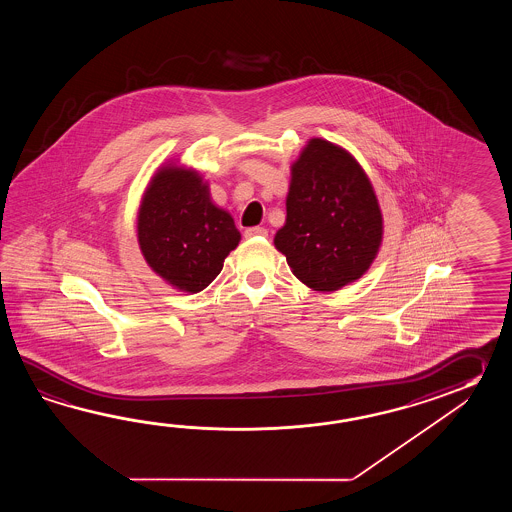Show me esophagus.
I'll list each match as a JSON object with an SVG mask.
<instances>
[{
  "label": "esophagus",
  "mask_w": 512,
  "mask_h": 512,
  "mask_svg": "<svg viewBox=\"0 0 512 512\" xmlns=\"http://www.w3.org/2000/svg\"><path fill=\"white\" fill-rule=\"evenodd\" d=\"M258 236H267V229L251 227V229L245 230V238H258Z\"/></svg>",
  "instance_id": "1"
}]
</instances>
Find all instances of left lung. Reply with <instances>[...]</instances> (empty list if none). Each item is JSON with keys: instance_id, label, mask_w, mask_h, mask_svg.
<instances>
[{"instance_id": "obj_1", "label": "left lung", "mask_w": 512, "mask_h": 512, "mask_svg": "<svg viewBox=\"0 0 512 512\" xmlns=\"http://www.w3.org/2000/svg\"><path fill=\"white\" fill-rule=\"evenodd\" d=\"M382 240L377 197L359 163L311 139L293 164L287 219L274 245L315 291H337L368 271Z\"/></svg>"}]
</instances>
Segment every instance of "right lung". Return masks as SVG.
<instances>
[{"mask_svg":"<svg viewBox=\"0 0 512 512\" xmlns=\"http://www.w3.org/2000/svg\"><path fill=\"white\" fill-rule=\"evenodd\" d=\"M137 234L153 271L188 293L214 282L241 238L230 214L212 205L201 177L174 166L161 170L148 186Z\"/></svg>","mask_w":512,"mask_h":512,"instance_id":"add662e5","label":"right lung"}]
</instances>
